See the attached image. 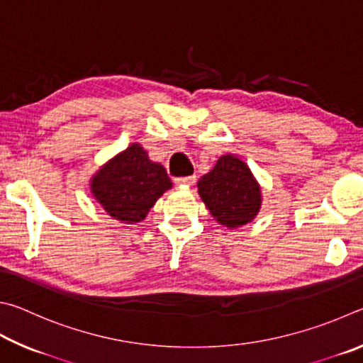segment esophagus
<instances>
[{"mask_svg": "<svg viewBox=\"0 0 363 363\" xmlns=\"http://www.w3.org/2000/svg\"><path fill=\"white\" fill-rule=\"evenodd\" d=\"M175 183L177 185H186V186H191L196 183V175H189V177H178L175 178Z\"/></svg>", "mask_w": 363, "mask_h": 363, "instance_id": "esophagus-1", "label": "esophagus"}]
</instances>
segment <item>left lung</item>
Wrapping results in <instances>:
<instances>
[{"mask_svg":"<svg viewBox=\"0 0 363 363\" xmlns=\"http://www.w3.org/2000/svg\"><path fill=\"white\" fill-rule=\"evenodd\" d=\"M198 188L212 217L230 230L250 223L262 207V188L249 165L234 155L221 156Z\"/></svg>","mask_w":363,"mask_h":363,"instance_id":"8db88e82","label":"left lung"}]
</instances>
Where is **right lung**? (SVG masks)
Wrapping results in <instances>:
<instances>
[{"label": "right lung", "instance_id": "obj_1", "mask_svg": "<svg viewBox=\"0 0 363 363\" xmlns=\"http://www.w3.org/2000/svg\"><path fill=\"white\" fill-rule=\"evenodd\" d=\"M172 188L167 172L150 161L140 143L110 159L92 177L91 193L105 212L123 223H138L150 208Z\"/></svg>", "mask_w": 363, "mask_h": 363}]
</instances>
